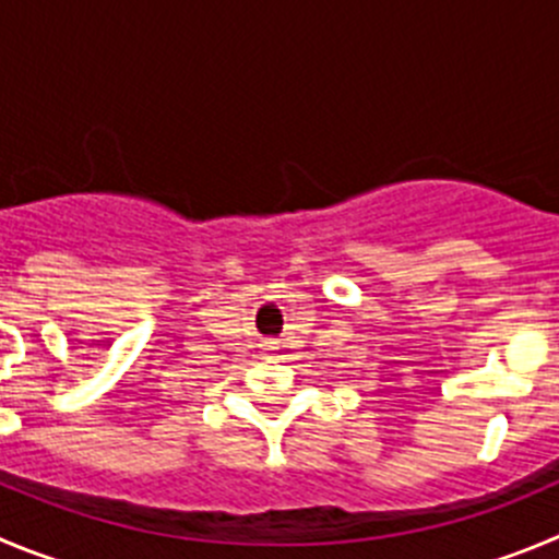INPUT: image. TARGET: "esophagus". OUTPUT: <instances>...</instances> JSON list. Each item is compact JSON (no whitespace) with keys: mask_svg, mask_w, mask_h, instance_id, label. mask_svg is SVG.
Here are the masks:
<instances>
[{"mask_svg":"<svg viewBox=\"0 0 559 559\" xmlns=\"http://www.w3.org/2000/svg\"><path fill=\"white\" fill-rule=\"evenodd\" d=\"M264 350L273 358H286L284 356V342H264Z\"/></svg>","mask_w":559,"mask_h":559,"instance_id":"1","label":"esophagus"}]
</instances>
